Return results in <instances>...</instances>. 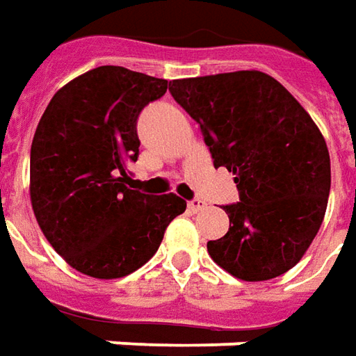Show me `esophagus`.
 <instances>
[{
    "label": "esophagus",
    "instance_id": "34e87169",
    "mask_svg": "<svg viewBox=\"0 0 356 356\" xmlns=\"http://www.w3.org/2000/svg\"><path fill=\"white\" fill-rule=\"evenodd\" d=\"M206 206H207L206 202H204V200H200V197H194V200H190V202H188V209H190L192 213L202 211V209H204Z\"/></svg>",
    "mask_w": 356,
    "mask_h": 356
}]
</instances>
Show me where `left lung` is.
<instances>
[{"instance_id": "1", "label": "left lung", "mask_w": 356, "mask_h": 356, "mask_svg": "<svg viewBox=\"0 0 356 356\" xmlns=\"http://www.w3.org/2000/svg\"><path fill=\"white\" fill-rule=\"evenodd\" d=\"M168 90L239 190V202L223 206L229 231L207 252L247 282L288 273L327 207L331 162L317 125L282 83L257 70L172 80Z\"/></svg>"}]
</instances>
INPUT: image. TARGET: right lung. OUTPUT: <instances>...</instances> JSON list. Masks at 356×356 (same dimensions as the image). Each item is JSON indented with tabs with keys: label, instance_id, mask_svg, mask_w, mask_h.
Returning a JSON list of instances; mask_svg holds the SVG:
<instances>
[{
	"label": "right lung",
	"instance_id": "1",
	"mask_svg": "<svg viewBox=\"0 0 356 356\" xmlns=\"http://www.w3.org/2000/svg\"><path fill=\"white\" fill-rule=\"evenodd\" d=\"M168 80L99 66L60 88L31 145V204L52 249L78 273L121 278L159 250L186 211L180 195L131 190L139 159L137 119Z\"/></svg>",
	"mask_w": 356,
	"mask_h": 356
}]
</instances>
